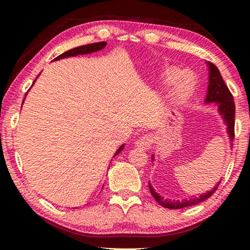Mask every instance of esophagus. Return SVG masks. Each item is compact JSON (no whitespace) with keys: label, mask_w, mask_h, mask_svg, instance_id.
<instances>
[{"label":"esophagus","mask_w":250,"mask_h":250,"mask_svg":"<svg viewBox=\"0 0 250 250\" xmlns=\"http://www.w3.org/2000/svg\"><path fill=\"white\" fill-rule=\"evenodd\" d=\"M152 140H153V139H152L150 134H145V135H142L141 138L138 139L137 142H135V146H137L138 147H140V149H142V150H147L151 147Z\"/></svg>","instance_id":"esophagus-1"}]
</instances>
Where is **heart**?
<instances>
[{
	"instance_id": "heart-1",
	"label": "heart",
	"mask_w": 250,
	"mask_h": 250,
	"mask_svg": "<svg viewBox=\"0 0 250 250\" xmlns=\"http://www.w3.org/2000/svg\"><path fill=\"white\" fill-rule=\"evenodd\" d=\"M176 81L174 87L175 97L179 100H184L192 95L195 86V80L188 73H183L180 69H171L166 75V82L173 83Z\"/></svg>"
}]
</instances>
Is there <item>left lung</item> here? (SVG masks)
I'll use <instances>...</instances> for the list:
<instances>
[{"label": "left lung", "instance_id": "1", "mask_svg": "<svg viewBox=\"0 0 250 250\" xmlns=\"http://www.w3.org/2000/svg\"><path fill=\"white\" fill-rule=\"evenodd\" d=\"M207 66H208L209 69V83H208V89H207V95L205 103H216L218 105V111L223 117L224 121H225L226 125L228 126L227 131L228 134H229L230 141L234 140V128H235V103H234V97H232L231 92L228 89L227 84L224 82L221 73L216 66H215L213 62H207ZM152 160H153V156H152ZM219 183V182H218ZM218 184L215 186V188L208 191L206 194H202L200 197L196 198H189V200H182V201H168L164 200V197L159 195L156 193L153 188H152L151 184L149 183L150 192L151 195L154 197V200L159 203L161 206L167 207V208L171 209H179L183 208V207L196 205L198 203L205 201L211 196L215 191L217 189Z\"/></svg>", "mask_w": 250, "mask_h": 250}]
</instances>
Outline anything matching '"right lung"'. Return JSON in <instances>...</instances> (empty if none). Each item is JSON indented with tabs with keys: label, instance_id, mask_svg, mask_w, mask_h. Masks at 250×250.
<instances>
[{
	"label": "right lung",
	"instance_id": "obj_1",
	"mask_svg": "<svg viewBox=\"0 0 250 250\" xmlns=\"http://www.w3.org/2000/svg\"><path fill=\"white\" fill-rule=\"evenodd\" d=\"M105 45H107V43H105V42H98V43H92V44L79 46V47H76V48H73V49H70V50H67V52L62 53V55H59V56H57L56 58H55L54 61H58V59H61V58H66V57H70V56H77V55H83V54L94 53V52H97V50H100V49L104 48ZM124 146H121L119 149L117 150L116 154L120 153V152L122 151V149H124ZM115 155H113V156H115Z\"/></svg>",
	"mask_w": 250,
	"mask_h": 250
}]
</instances>
